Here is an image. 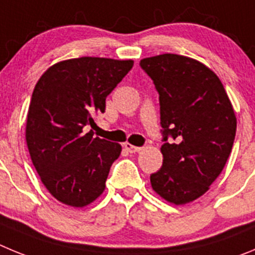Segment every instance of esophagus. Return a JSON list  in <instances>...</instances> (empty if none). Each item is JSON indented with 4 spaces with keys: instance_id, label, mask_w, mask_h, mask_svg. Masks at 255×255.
I'll return each mask as SVG.
<instances>
[{
    "instance_id": "obj_1",
    "label": "esophagus",
    "mask_w": 255,
    "mask_h": 255,
    "mask_svg": "<svg viewBox=\"0 0 255 255\" xmlns=\"http://www.w3.org/2000/svg\"><path fill=\"white\" fill-rule=\"evenodd\" d=\"M125 148L129 153H136V152H139V151L142 150V147H137V146H133V144H130V143H125Z\"/></svg>"
}]
</instances>
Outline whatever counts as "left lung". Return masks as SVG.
I'll list each match as a JSON object with an SVG mask.
<instances>
[{"label":"left lung","mask_w":255,"mask_h":255,"mask_svg":"<svg viewBox=\"0 0 255 255\" xmlns=\"http://www.w3.org/2000/svg\"><path fill=\"white\" fill-rule=\"evenodd\" d=\"M139 66L159 93L164 142L151 185L165 201L185 205L210 189L228 161L236 132L233 105L216 73L196 59L165 53Z\"/></svg>","instance_id":"obj_1"}]
</instances>
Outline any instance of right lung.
Masks as SVG:
<instances>
[{
  "label": "right lung",
  "mask_w": 255,
  "mask_h": 255,
  "mask_svg": "<svg viewBox=\"0 0 255 255\" xmlns=\"http://www.w3.org/2000/svg\"><path fill=\"white\" fill-rule=\"evenodd\" d=\"M133 67L132 59L81 57L48 68L36 82L26 118V143L40 180L59 202L84 207L105 189L122 146L93 137L94 117Z\"/></svg>",
  "instance_id": "right-lung-1"
}]
</instances>
